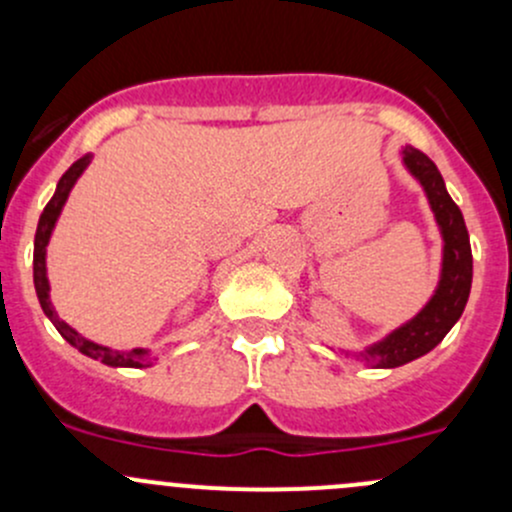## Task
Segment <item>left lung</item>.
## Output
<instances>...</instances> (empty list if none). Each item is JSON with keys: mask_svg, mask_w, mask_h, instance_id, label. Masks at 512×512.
I'll use <instances>...</instances> for the list:
<instances>
[{"mask_svg": "<svg viewBox=\"0 0 512 512\" xmlns=\"http://www.w3.org/2000/svg\"><path fill=\"white\" fill-rule=\"evenodd\" d=\"M401 156H404L406 170L421 183L428 205L433 210V218L438 223V230H441V280H438L433 297L428 299L426 307L414 319L401 324L399 329H394L381 342L371 344L364 352L356 354V359L366 361L376 369H396V366L409 364V361L438 347L443 337L451 332L453 324L461 319L473 282L471 237H468L466 223H463V213L448 195L436 163L426 153L411 146H406Z\"/></svg>", "mask_w": 512, "mask_h": 512, "instance_id": "left-lung-1", "label": "left lung"}]
</instances>
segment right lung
Segmentation results:
<instances>
[{
	"mask_svg": "<svg viewBox=\"0 0 512 512\" xmlns=\"http://www.w3.org/2000/svg\"><path fill=\"white\" fill-rule=\"evenodd\" d=\"M89 163H91V156L79 158L69 170H66L64 175H61L59 185H56L54 198L46 203L44 213H41V218H39V225H36V237H34L36 297H39L41 309H44L46 317L51 319V324L59 329L61 337H64L71 347L79 349L81 354L91 356V359H98L101 364H106V366H128V369H143V366H151V354H148V349L116 352V349H108V347H101V344H96V342H89V339L81 337L76 329H71L64 319H59V314H56L54 304H51V297H49V277H46V245H49V237H51V232H54V225H56V220H59L61 208H64L66 198H69L71 188H74V183L79 180V175L84 173L86 165Z\"/></svg>",
	"mask_w": 512,
	"mask_h": 512,
	"instance_id": "add662e5",
	"label": "right lung"
}]
</instances>
